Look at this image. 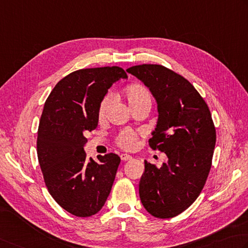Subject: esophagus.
<instances>
[{
  "label": "esophagus",
  "mask_w": 248,
  "mask_h": 248,
  "mask_svg": "<svg viewBox=\"0 0 248 248\" xmlns=\"http://www.w3.org/2000/svg\"><path fill=\"white\" fill-rule=\"evenodd\" d=\"M120 158H121V160H124V161H128V160L132 159V157H131L130 155H128V154H121Z\"/></svg>",
  "instance_id": "1"
}]
</instances>
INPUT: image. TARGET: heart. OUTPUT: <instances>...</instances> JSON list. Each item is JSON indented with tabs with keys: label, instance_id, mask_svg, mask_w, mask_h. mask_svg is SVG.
Segmentation results:
<instances>
[{
	"label": "heart",
	"instance_id": "1",
	"mask_svg": "<svg viewBox=\"0 0 248 248\" xmlns=\"http://www.w3.org/2000/svg\"><path fill=\"white\" fill-rule=\"evenodd\" d=\"M125 98H127L130 106H134L143 102L150 101V93L149 91L145 88L144 86L140 85H132L125 90ZM113 100V95L110 93L106 94L103 99L101 100L99 105L98 115L100 118H104L106 113H108L110 102ZM135 140H137V135L129 129L121 131L117 138V143L119 146L125 149H131L134 147Z\"/></svg>",
	"mask_w": 248,
	"mask_h": 248
}]
</instances>
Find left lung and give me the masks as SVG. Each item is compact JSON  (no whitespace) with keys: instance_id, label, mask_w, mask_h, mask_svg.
Returning <instances> with one entry per match:
<instances>
[{"instance_id":"1","label":"left lung","mask_w":248,"mask_h":248,"mask_svg":"<svg viewBox=\"0 0 248 248\" xmlns=\"http://www.w3.org/2000/svg\"><path fill=\"white\" fill-rule=\"evenodd\" d=\"M127 72L157 102L159 117L149 145L168 157L160 169L144 161L140 202L157 218L177 216L196 201L210 173L216 143L210 108L190 82L166 66L142 64Z\"/></svg>"}]
</instances>
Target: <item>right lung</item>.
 <instances>
[{
  "instance_id": "add662e5",
  "label": "right lung",
  "mask_w": 248,
  "mask_h": 248,
  "mask_svg": "<svg viewBox=\"0 0 248 248\" xmlns=\"http://www.w3.org/2000/svg\"><path fill=\"white\" fill-rule=\"evenodd\" d=\"M128 78L119 66L94 67L62 78L44 105L37 132V157L44 181L66 212L89 217L105 204L120 158L116 154L87 159L85 134L99 121V105L119 79Z\"/></svg>"
}]
</instances>
